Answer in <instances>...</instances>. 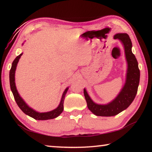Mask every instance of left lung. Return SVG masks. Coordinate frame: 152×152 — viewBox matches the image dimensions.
I'll return each mask as SVG.
<instances>
[{"label": "left lung", "mask_w": 152, "mask_h": 152, "mask_svg": "<svg viewBox=\"0 0 152 152\" xmlns=\"http://www.w3.org/2000/svg\"><path fill=\"white\" fill-rule=\"evenodd\" d=\"M114 39H119L124 45L126 59L128 64L127 79L124 87L117 97L111 102L102 105L97 104L92 101L85 89L84 94L87 106L91 111L96 116H115L127 108L133 101L137 92L140 83V71L135 56L132 53V43L127 33H118L114 36Z\"/></svg>", "instance_id": "obj_1"}]
</instances>
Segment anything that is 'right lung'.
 <instances>
[{
  "label": "right lung",
  "mask_w": 152,
  "mask_h": 152,
  "mask_svg": "<svg viewBox=\"0 0 152 152\" xmlns=\"http://www.w3.org/2000/svg\"><path fill=\"white\" fill-rule=\"evenodd\" d=\"M23 55V53H20L19 56H18L15 59L14 61L12 63V66L11 70H10L9 72V80H10V86H11V91L13 94L14 99L16 101L17 104L19 107L20 109V110L23 112L25 114L29 115L31 117L33 118L36 120H48V119H54V118L58 117L61 113H62L64 110V98H65V95L66 94L67 91H68V88H67L65 91L64 92V94L62 95V98H61V102L60 103V105L56 108V109L51 110L50 112L47 113H38L36 112L35 110L32 109L31 108L27 106V104L25 103L23 100L21 99V97L19 96V93H18L17 90L15 86V70H16V67L17 65L18 61L19 60V58L20 56Z\"/></svg>",
  "instance_id": "add662e5"
}]
</instances>
